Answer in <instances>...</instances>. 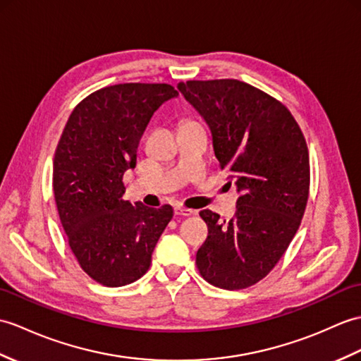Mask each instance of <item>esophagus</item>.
Masks as SVG:
<instances>
[{"label": "esophagus", "instance_id": "obj_1", "mask_svg": "<svg viewBox=\"0 0 361 361\" xmlns=\"http://www.w3.org/2000/svg\"><path fill=\"white\" fill-rule=\"evenodd\" d=\"M173 212H175V215H178V216H190L192 214H194V211H190V209H186L183 206H175Z\"/></svg>", "mask_w": 361, "mask_h": 361}]
</instances>
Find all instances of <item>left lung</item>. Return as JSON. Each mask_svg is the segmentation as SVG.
Wrapping results in <instances>:
<instances>
[{
    "label": "left lung",
    "mask_w": 361,
    "mask_h": 361,
    "mask_svg": "<svg viewBox=\"0 0 361 361\" xmlns=\"http://www.w3.org/2000/svg\"><path fill=\"white\" fill-rule=\"evenodd\" d=\"M209 126L215 157L238 192L229 221L201 211L209 235L197 252L200 274L214 286L245 289L269 274L303 219L309 152L290 112L238 80L178 82Z\"/></svg>",
    "instance_id": "8db88e82"
}]
</instances>
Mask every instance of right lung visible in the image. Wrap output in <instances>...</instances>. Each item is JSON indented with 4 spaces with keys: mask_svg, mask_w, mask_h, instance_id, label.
<instances>
[{
    "mask_svg": "<svg viewBox=\"0 0 361 361\" xmlns=\"http://www.w3.org/2000/svg\"><path fill=\"white\" fill-rule=\"evenodd\" d=\"M169 85L126 82L99 89L73 109L54 158V194L69 246L103 286L133 283L173 216L171 206L124 201L123 175L137 166L140 138Z\"/></svg>",
    "mask_w": 361,
    "mask_h": 361,
    "instance_id": "1",
    "label": "right lung"
}]
</instances>
